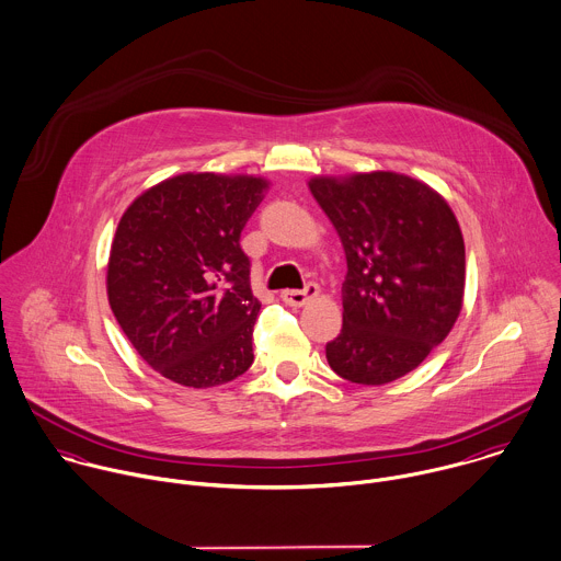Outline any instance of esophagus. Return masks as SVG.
<instances>
[{"label":"esophagus","instance_id":"esophagus-1","mask_svg":"<svg viewBox=\"0 0 561 561\" xmlns=\"http://www.w3.org/2000/svg\"><path fill=\"white\" fill-rule=\"evenodd\" d=\"M317 297H319V286L317 284H308L304 290H284L282 293V301L286 306H293V308H301V306H306L308 301H312Z\"/></svg>","mask_w":561,"mask_h":561}]
</instances>
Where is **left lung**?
I'll list each match as a JSON object with an SVG mask.
<instances>
[{
  "mask_svg": "<svg viewBox=\"0 0 561 561\" xmlns=\"http://www.w3.org/2000/svg\"><path fill=\"white\" fill-rule=\"evenodd\" d=\"M308 187L345 251L343 330L325 358L356 385L417 369L455 328L466 293V244L446 198L391 170L312 176Z\"/></svg>",
  "mask_w": 561,
  "mask_h": 561,
  "instance_id": "left-lung-1",
  "label": "left lung"
}]
</instances>
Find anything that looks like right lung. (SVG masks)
<instances>
[{"mask_svg": "<svg viewBox=\"0 0 561 561\" xmlns=\"http://www.w3.org/2000/svg\"><path fill=\"white\" fill-rule=\"evenodd\" d=\"M268 185L255 174L183 172L122 214L106 264L108 306L163 378L209 389L251 367L262 304L240 231Z\"/></svg>", "mask_w": 561, "mask_h": 561, "instance_id": "add662e5", "label": "right lung"}]
</instances>
